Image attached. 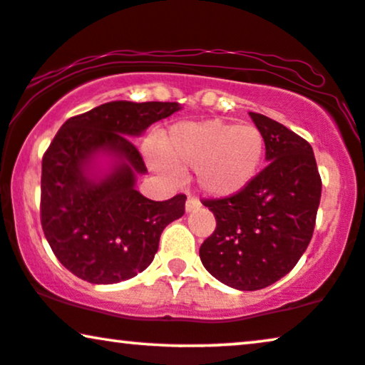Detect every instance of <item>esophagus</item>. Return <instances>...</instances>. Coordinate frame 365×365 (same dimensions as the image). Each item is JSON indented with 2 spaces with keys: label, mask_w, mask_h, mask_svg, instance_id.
Listing matches in <instances>:
<instances>
[{
  "label": "esophagus",
  "mask_w": 365,
  "mask_h": 365,
  "mask_svg": "<svg viewBox=\"0 0 365 365\" xmlns=\"http://www.w3.org/2000/svg\"><path fill=\"white\" fill-rule=\"evenodd\" d=\"M197 208H200V202H198V198L193 195H188L187 203H185V210L193 212V210H197Z\"/></svg>",
  "instance_id": "34e87169"
}]
</instances>
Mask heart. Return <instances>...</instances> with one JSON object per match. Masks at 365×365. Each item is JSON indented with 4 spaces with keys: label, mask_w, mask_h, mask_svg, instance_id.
Returning <instances> with one entry per match:
<instances>
[{
    "label": "heart",
    "mask_w": 365,
    "mask_h": 365,
    "mask_svg": "<svg viewBox=\"0 0 365 365\" xmlns=\"http://www.w3.org/2000/svg\"><path fill=\"white\" fill-rule=\"evenodd\" d=\"M265 155V138L255 125L220 120L180 123L163 138L162 152L148 150L150 163L168 178L195 170L197 185L215 198L244 192L257 178Z\"/></svg>",
    "instance_id": "1"
}]
</instances>
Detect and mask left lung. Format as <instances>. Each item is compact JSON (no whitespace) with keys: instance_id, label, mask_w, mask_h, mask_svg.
I'll return each instance as SVG.
<instances>
[{"instance_id":"1","label":"left lung","mask_w":365,"mask_h":365,"mask_svg":"<svg viewBox=\"0 0 365 365\" xmlns=\"http://www.w3.org/2000/svg\"><path fill=\"white\" fill-rule=\"evenodd\" d=\"M249 115L265 138L267 167L244 192L202 200L217 227L200 260L237 290L265 289L294 269L312 239L322 192L309 142L269 116Z\"/></svg>"}]
</instances>
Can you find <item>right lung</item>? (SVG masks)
Listing matches in <instances>:
<instances>
[{
    "mask_svg": "<svg viewBox=\"0 0 365 365\" xmlns=\"http://www.w3.org/2000/svg\"><path fill=\"white\" fill-rule=\"evenodd\" d=\"M180 110L175 101H110L66 120L43 155L41 227L53 254L90 284L128 280L152 264L163 228L185 213V195L143 197L147 173L130 138ZM110 158L108 170L98 158Z\"/></svg>",
    "mask_w": 365,
    "mask_h": 365,
    "instance_id": "obj_1",
    "label": "right lung"
}]
</instances>
